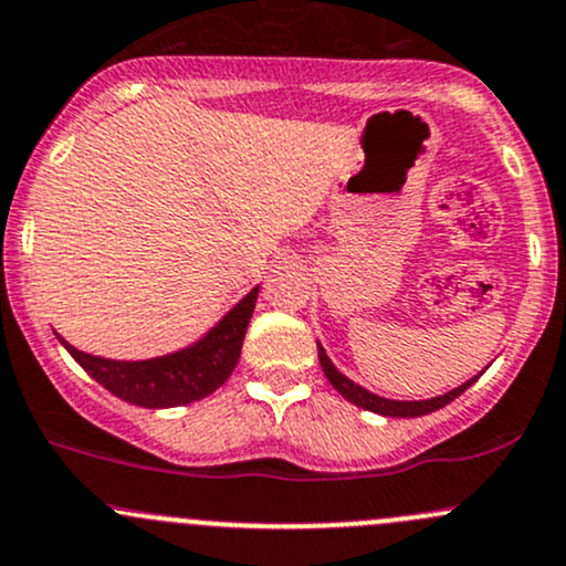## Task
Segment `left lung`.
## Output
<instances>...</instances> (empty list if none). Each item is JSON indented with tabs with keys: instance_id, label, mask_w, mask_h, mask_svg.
<instances>
[{
	"instance_id": "1",
	"label": "left lung",
	"mask_w": 566,
	"mask_h": 566,
	"mask_svg": "<svg viewBox=\"0 0 566 566\" xmlns=\"http://www.w3.org/2000/svg\"><path fill=\"white\" fill-rule=\"evenodd\" d=\"M318 363H322L324 376L329 378L332 387H335L337 392L348 400V403L359 406V409H365V411L384 413V417H422V413L439 411V409H444L447 403H452V400L460 398V395H463L465 389L476 381V376H474L471 381L460 384V387L452 389V392L439 395V398H430V400H387V398H378V395L368 392V389H363L359 384H354L352 378L343 376V373L329 363V357H326L322 346H318Z\"/></svg>"
}]
</instances>
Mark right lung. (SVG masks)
Segmentation results:
<instances>
[{
	"label": "right lung",
	"instance_id": "add662e5",
	"mask_svg": "<svg viewBox=\"0 0 566 566\" xmlns=\"http://www.w3.org/2000/svg\"><path fill=\"white\" fill-rule=\"evenodd\" d=\"M255 296H259V285L234 311L226 313L223 322L212 326V332L201 337L196 346L168 354V357L144 359V363H116V359L92 357V354L70 346L60 335L56 337L67 348L70 357L97 384H103L111 395L133 406H144V409H171V406H185L207 398L231 376V370L240 363L242 340L250 316H253Z\"/></svg>",
	"mask_w": 566,
	"mask_h": 566
}]
</instances>
